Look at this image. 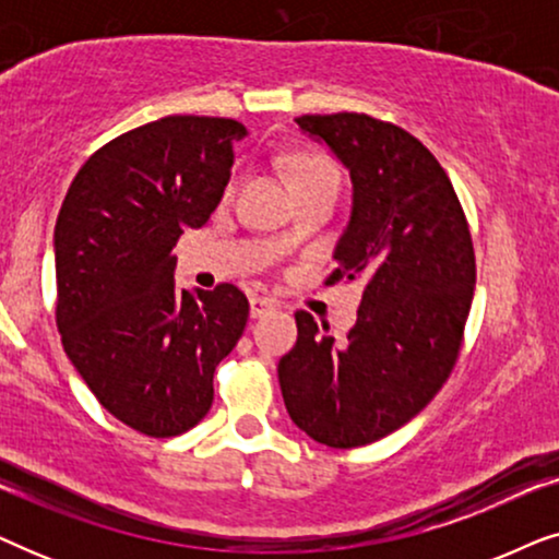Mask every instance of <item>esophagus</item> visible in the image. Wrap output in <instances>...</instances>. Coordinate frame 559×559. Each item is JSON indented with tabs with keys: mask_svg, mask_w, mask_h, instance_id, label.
Returning <instances> with one entry per match:
<instances>
[{
	"mask_svg": "<svg viewBox=\"0 0 559 559\" xmlns=\"http://www.w3.org/2000/svg\"><path fill=\"white\" fill-rule=\"evenodd\" d=\"M274 308H277V302H274L272 297H259V295L249 297L251 318H262V316H266V312H272Z\"/></svg>",
	"mask_w": 559,
	"mask_h": 559,
	"instance_id": "1",
	"label": "esophagus"
}]
</instances>
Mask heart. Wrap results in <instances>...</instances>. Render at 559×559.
Returning <instances> with one entry per match:
<instances>
[{
  "label": "heart",
  "mask_w": 559,
  "mask_h": 559,
  "mask_svg": "<svg viewBox=\"0 0 559 559\" xmlns=\"http://www.w3.org/2000/svg\"><path fill=\"white\" fill-rule=\"evenodd\" d=\"M289 175H293V186L308 188L316 182H338V167H335L325 155L318 152H300L289 163Z\"/></svg>",
  "instance_id": "b5f03b06"
}]
</instances>
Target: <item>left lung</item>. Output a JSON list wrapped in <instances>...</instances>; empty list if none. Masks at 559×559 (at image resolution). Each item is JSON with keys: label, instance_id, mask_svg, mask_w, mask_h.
<instances>
[{"label": "left lung", "instance_id": "left-lung-1", "mask_svg": "<svg viewBox=\"0 0 559 559\" xmlns=\"http://www.w3.org/2000/svg\"><path fill=\"white\" fill-rule=\"evenodd\" d=\"M295 121L354 182L325 285L361 280L364 297L346 343L295 312L297 343L280 358V389L316 442L369 445L419 415L457 361L476 287L468 221L438 159L402 127L350 111Z\"/></svg>", "mask_w": 559, "mask_h": 559}]
</instances>
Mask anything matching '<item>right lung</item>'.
<instances>
[{"label": "right lung", "instance_id": "obj_1", "mask_svg": "<svg viewBox=\"0 0 559 559\" xmlns=\"http://www.w3.org/2000/svg\"><path fill=\"white\" fill-rule=\"evenodd\" d=\"M247 127L165 117L86 159L56 224V320L63 348L104 409L150 438L209 415L213 371L249 318L239 287H175L173 247L201 228L231 178Z\"/></svg>", "mask_w": 559, "mask_h": 559}]
</instances>
